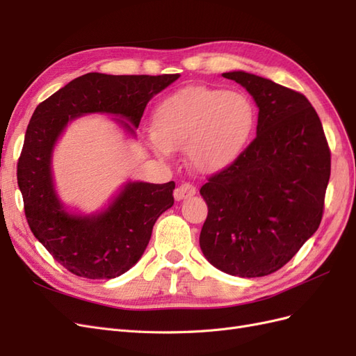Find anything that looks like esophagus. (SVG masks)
Listing matches in <instances>:
<instances>
[{
	"label": "esophagus",
	"instance_id": "34e87169",
	"mask_svg": "<svg viewBox=\"0 0 356 356\" xmlns=\"http://www.w3.org/2000/svg\"><path fill=\"white\" fill-rule=\"evenodd\" d=\"M193 195H196V187L190 184V182H184V184H181L179 187L175 188L174 191V197L177 200H182V199H187Z\"/></svg>",
	"mask_w": 356,
	"mask_h": 356
}]
</instances>
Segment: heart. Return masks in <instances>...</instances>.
Returning a JSON list of instances; mask_svg holds the SVG:
<instances>
[{
	"label": "heart",
	"mask_w": 356,
	"mask_h": 356,
	"mask_svg": "<svg viewBox=\"0 0 356 356\" xmlns=\"http://www.w3.org/2000/svg\"><path fill=\"white\" fill-rule=\"evenodd\" d=\"M254 123V105L243 93L188 86L157 105L148 144L160 156L186 147L193 168L213 174L239 157Z\"/></svg>",
	"instance_id": "b5f03b06"
}]
</instances>
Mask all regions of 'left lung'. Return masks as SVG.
Returning a JSON list of instances; mask_svg holds the SVG:
<instances>
[{
	"label": "left lung",
	"mask_w": 356,
	"mask_h": 356,
	"mask_svg": "<svg viewBox=\"0 0 356 356\" xmlns=\"http://www.w3.org/2000/svg\"><path fill=\"white\" fill-rule=\"evenodd\" d=\"M222 77L251 93L257 136L200 188L208 204L200 250L225 273L260 277L284 267L318 230L331 153L303 93L243 71Z\"/></svg>",
	"instance_id": "1"
}]
</instances>
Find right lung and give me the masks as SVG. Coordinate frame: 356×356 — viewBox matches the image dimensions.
<instances>
[{
    "label": "right lung",
    "instance_id": "1",
    "mask_svg": "<svg viewBox=\"0 0 356 356\" xmlns=\"http://www.w3.org/2000/svg\"><path fill=\"white\" fill-rule=\"evenodd\" d=\"M179 77L89 72L42 101L28 124L17 161V184L31 232L55 260L88 279H113L144 254L157 218L174 204L175 182H127L108 208L96 215H72L56 196L51 153L75 117L106 113L139 126L148 101ZM127 132L131 124L117 118Z\"/></svg>",
    "mask_w": 356,
    "mask_h": 356
}]
</instances>
